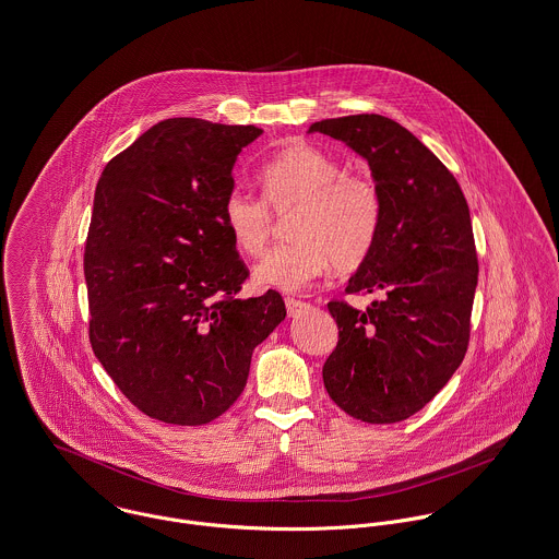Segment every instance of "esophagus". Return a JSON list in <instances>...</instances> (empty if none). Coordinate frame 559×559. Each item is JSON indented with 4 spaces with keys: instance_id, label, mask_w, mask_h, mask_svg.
I'll use <instances>...</instances> for the list:
<instances>
[{
    "instance_id": "1",
    "label": "esophagus",
    "mask_w": 559,
    "mask_h": 559,
    "mask_svg": "<svg viewBox=\"0 0 559 559\" xmlns=\"http://www.w3.org/2000/svg\"><path fill=\"white\" fill-rule=\"evenodd\" d=\"M285 306H287V314H289V317H298L308 304L298 300V298H285Z\"/></svg>"
}]
</instances>
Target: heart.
<instances>
[{"label": "heart", "instance_id": "b5f03b06", "mask_svg": "<svg viewBox=\"0 0 559 559\" xmlns=\"http://www.w3.org/2000/svg\"><path fill=\"white\" fill-rule=\"evenodd\" d=\"M261 200L234 189L223 200V225L236 249L259 258L270 245L276 218L289 217L294 242L270 251L255 267V283L300 292L330 270L348 272L372 255L385 215L383 191L366 173L312 144L276 151L259 168Z\"/></svg>", "mask_w": 559, "mask_h": 559}]
</instances>
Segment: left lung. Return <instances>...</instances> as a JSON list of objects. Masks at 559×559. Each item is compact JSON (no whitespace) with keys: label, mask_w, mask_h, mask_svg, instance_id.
<instances>
[{"label":"left lung","mask_w":559,"mask_h":559,"mask_svg":"<svg viewBox=\"0 0 559 559\" xmlns=\"http://www.w3.org/2000/svg\"><path fill=\"white\" fill-rule=\"evenodd\" d=\"M368 159L383 191L379 242L346 294H381L366 310L332 300L338 344L323 366L330 397L353 419L397 424L419 413L464 361L478 281L468 202L451 170L381 115L312 123Z\"/></svg>","instance_id":"obj_1"}]
</instances>
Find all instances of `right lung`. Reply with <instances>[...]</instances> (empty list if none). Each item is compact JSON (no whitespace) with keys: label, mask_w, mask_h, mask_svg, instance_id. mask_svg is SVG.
Wrapping results in <instances>:
<instances>
[{"label":"right lung","mask_w":559,"mask_h":559,"mask_svg":"<svg viewBox=\"0 0 559 559\" xmlns=\"http://www.w3.org/2000/svg\"><path fill=\"white\" fill-rule=\"evenodd\" d=\"M259 133L166 119L97 180L85 242L88 343L151 419L221 417L247 385L253 348L287 314L274 289L238 298L249 267L221 215L231 168Z\"/></svg>","instance_id":"1"}]
</instances>
